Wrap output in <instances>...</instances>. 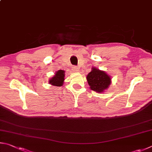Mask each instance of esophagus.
Listing matches in <instances>:
<instances>
[{
    "mask_svg": "<svg viewBox=\"0 0 152 152\" xmlns=\"http://www.w3.org/2000/svg\"><path fill=\"white\" fill-rule=\"evenodd\" d=\"M72 70H73V71L75 73V72H78L79 71V68L77 66H73V68H72Z\"/></svg>",
    "mask_w": 152,
    "mask_h": 152,
    "instance_id": "obj_1",
    "label": "esophagus"
}]
</instances>
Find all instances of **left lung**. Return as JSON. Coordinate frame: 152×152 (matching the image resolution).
<instances>
[{
	"instance_id": "obj_1",
	"label": "left lung",
	"mask_w": 152,
	"mask_h": 152,
	"mask_svg": "<svg viewBox=\"0 0 152 152\" xmlns=\"http://www.w3.org/2000/svg\"><path fill=\"white\" fill-rule=\"evenodd\" d=\"M87 80L91 90L99 93L107 89L111 83V78L107 73L94 67L87 75Z\"/></svg>"
}]
</instances>
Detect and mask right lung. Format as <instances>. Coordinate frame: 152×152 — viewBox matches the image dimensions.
Here are the masks:
<instances>
[{
    "instance_id": "add662e5",
    "label": "right lung",
    "mask_w": 152,
    "mask_h": 152,
    "mask_svg": "<svg viewBox=\"0 0 152 152\" xmlns=\"http://www.w3.org/2000/svg\"><path fill=\"white\" fill-rule=\"evenodd\" d=\"M64 73H65V71L63 70H59L56 72L55 76L50 79V80L49 81L50 84L57 87L62 86L63 84V81L65 80L64 79V77H65Z\"/></svg>"
}]
</instances>
